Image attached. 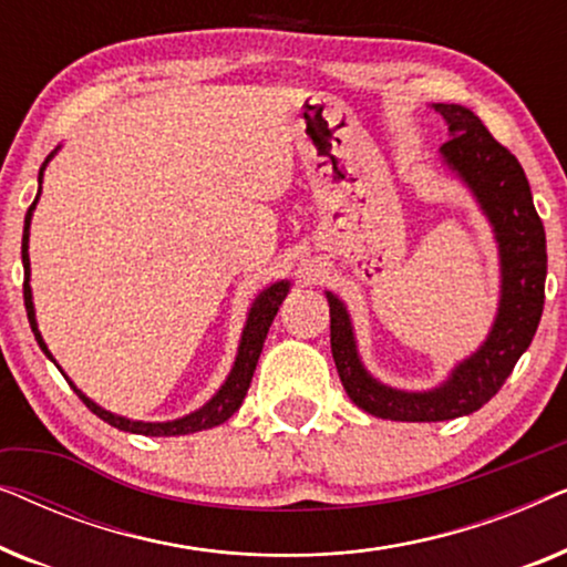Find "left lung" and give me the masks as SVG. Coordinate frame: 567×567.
Wrapping results in <instances>:
<instances>
[{
	"label": "left lung",
	"mask_w": 567,
	"mask_h": 567,
	"mask_svg": "<svg viewBox=\"0 0 567 567\" xmlns=\"http://www.w3.org/2000/svg\"><path fill=\"white\" fill-rule=\"evenodd\" d=\"M452 131L441 146L446 165L462 175L491 216L501 245L503 297L498 320L480 351L456 367L452 379L433 392L410 394L382 386L367 374L355 355L346 307L328 293L330 348L348 398L367 413L386 421L436 423L470 415L485 405L511 377L529 348L545 309L547 243L545 227L532 204L524 167L493 138L475 113L462 105H436Z\"/></svg>",
	"instance_id": "obj_1"
}]
</instances>
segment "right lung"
Here are the masks:
<instances>
[{"label": "right lung", "instance_id": "obj_1", "mask_svg": "<svg viewBox=\"0 0 567 567\" xmlns=\"http://www.w3.org/2000/svg\"><path fill=\"white\" fill-rule=\"evenodd\" d=\"M53 154H49V159ZM45 159V162H49ZM43 162V167H45ZM43 167L41 173H38V181L43 177ZM41 193V190H38ZM38 200V196H35ZM35 200L30 204L28 214H25V229H22V268H25V284H22V297H25V309H28V320H30V328H33V336L38 340V346L43 348V353L49 355L53 361V355L49 353V348H45L41 332H38V324H35V312H33V293H30V284H28V276H30V260H28V227H30V216H33V208H35ZM286 291H289V284L281 281V284H274L270 289H266L260 293L258 299H255V305L250 309V317H247V328L243 332V343H239V353H237V361H235V369H231V374L227 382L219 392H216V398L212 402H206L204 408L196 410V413L181 417V421H169V423H138V421H128V417H118L113 413H107V410L97 408L95 402L84 398V394L76 390L74 392L80 394V400L87 405L92 413H95L100 421L111 423L113 429L118 431H131V433H142V436H183V433H196V431H206V429H214V425H219L231 417L243 405L247 390H250V382H252V374H255V367H258V359H260V351H262V343H266V336H268V328L270 322H274V317L278 312V307H281V301L286 299Z\"/></svg>", "mask_w": 567, "mask_h": 567}]
</instances>
